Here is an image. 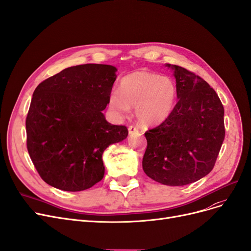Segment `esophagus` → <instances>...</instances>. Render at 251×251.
<instances>
[{
  "instance_id": "esophagus-1",
  "label": "esophagus",
  "mask_w": 251,
  "mask_h": 251,
  "mask_svg": "<svg viewBox=\"0 0 251 251\" xmlns=\"http://www.w3.org/2000/svg\"><path fill=\"white\" fill-rule=\"evenodd\" d=\"M128 132H129V134H134V133L138 132V129L134 126H129L128 127Z\"/></svg>"
}]
</instances>
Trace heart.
Here are the masks:
<instances>
[{
  "label": "heart",
  "mask_w": 251,
  "mask_h": 251,
  "mask_svg": "<svg viewBox=\"0 0 251 251\" xmlns=\"http://www.w3.org/2000/svg\"><path fill=\"white\" fill-rule=\"evenodd\" d=\"M177 89L172 78L149 71H135L124 76L120 92L110 93L108 105L117 116H126L130 106L144 125L162 123L170 117L175 106Z\"/></svg>",
  "instance_id": "b5f03b06"
}]
</instances>
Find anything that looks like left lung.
Listing matches in <instances>:
<instances>
[{
    "label": "left lung",
    "instance_id": "1",
    "mask_svg": "<svg viewBox=\"0 0 251 251\" xmlns=\"http://www.w3.org/2000/svg\"><path fill=\"white\" fill-rule=\"evenodd\" d=\"M176 78L178 102L172 114L148 130L143 170L169 186H183L214 168L225 140V108L209 83L177 65L165 64Z\"/></svg>",
    "mask_w": 251,
    "mask_h": 251
}]
</instances>
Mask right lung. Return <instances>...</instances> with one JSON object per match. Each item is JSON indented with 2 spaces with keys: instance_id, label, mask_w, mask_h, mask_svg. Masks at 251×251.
<instances>
[{
  "instance_id": "obj_1",
  "label": "right lung",
  "mask_w": 251,
  "mask_h": 251,
  "mask_svg": "<svg viewBox=\"0 0 251 251\" xmlns=\"http://www.w3.org/2000/svg\"><path fill=\"white\" fill-rule=\"evenodd\" d=\"M118 69L85 64L39 83L25 120L26 147L44 182L64 191L86 190L102 180V154L128 135L108 123V104Z\"/></svg>"
}]
</instances>
